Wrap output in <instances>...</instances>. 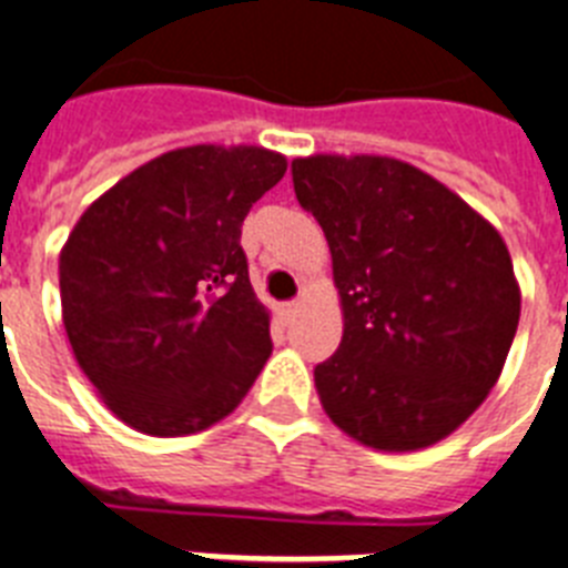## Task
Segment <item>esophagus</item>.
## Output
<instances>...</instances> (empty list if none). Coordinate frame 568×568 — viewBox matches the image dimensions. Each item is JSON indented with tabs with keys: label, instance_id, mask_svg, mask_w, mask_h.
<instances>
[{
	"label": "esophagus",
	"instance_id": "34e87169",
	"mask_svg": "<svg viewBox=\"0 0 568 568\" xmlns=\"http://www.w3.org/2000/svg\"><path fill=\"white\" fill-rule=\"evenodd\" d=\"M275 313H278V318L284 322V325H290V322L295 318V313H298V304L284 302V304H278V307H275Z\"/></svg>",
	"mask_w": 568,
	"mask_h": 568
}]
</instances>
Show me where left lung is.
I'll list each match as a JSON object with an SVG mask.
<instances>
[{"label":"left lung","instance_id":"obj_1","mask_svg":"<svg viewBox=\"0 0 568 568\" xmlns=\"http://www.w3.org/2000/svg\"><path fill=\"white\" fill-rule=\"evenodd\" d=\"M293 189L325 232L345 318L313 372L322 409L365 447H433L485 403L517 334L503 234L392 156L293 159Z\"/></svg>","mask_w":568,"mask_h":568}]
</instances>
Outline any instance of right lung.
<instances>
[{
  "label": "right lung",
  "instance_id": "add662e5",
  "mask_svg": "<svg viewBox=\"0 0 568 568\" xmlns=\"http://www.w3.org/2000/svg\"><path fill=\"white\" fill-rule=\"evenodd\" d=\"M284 171L287 159L255 144L168 150L74 223L60 250L65 336L126 426L203 433L252 388L273 339L241 226Z\"/></svg>",
  "mask_w": 568,
  "mask_h": 568
}]
</instances>
